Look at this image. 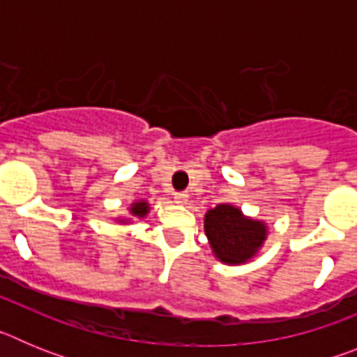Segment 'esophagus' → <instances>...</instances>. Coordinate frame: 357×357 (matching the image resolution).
<instances>
[{"label":"esophagus","mask_w":357,"mask_h":357,"mask_svg":"<svg viewBox=\"0 0 357 357\" xmlns=\"http://www.w3.org/2000/svg\"><path fill=\"white\" fill-rule=\"evenodd\" d=\"M175 204H178V206H185L189 200V195L188 193H175Z\"/></svg>","instance_id":"obj_1"}]
</instances>
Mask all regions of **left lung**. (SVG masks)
<instances>
[{
  "instance_id": "obj_1",
  "label": "left lung",
  "mask_w": 357,
  "mask_h": 357,
  "mask_svg": "<svg viewBox=\"0 0 357 357\" xmlns=\"http://www.w3.org/2000/svg\"><path fill=\"white\" fill-rule=\"evenodd\" d=\"M204 232L220 263L239 266L254 259L264 247L268 225L263 220L243 214L238 206L218 204L204 216Z\"/></svg>"
}]
</instances>
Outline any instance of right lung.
Returning <instances> with one entry per match:
<instances>
[{
    "label": "right lung",
    "mask_w": 357,
    "mask_h": 357,
    "mask_svg": "<svg viewBox=\"0 0 357 357\" xmlns=\"http://www.w3.org/2000/svg\"><path fill=\"white\" fill-rule=\"evenodd\" d=\"M148 213H150V202L141 198V200L132 202L130 206H128V214L118 216L114 220L119 225H130V223H134V220H144L148 216Z\"/></svg>",
    "instance_id": "obj_1"
}]
</instances>
